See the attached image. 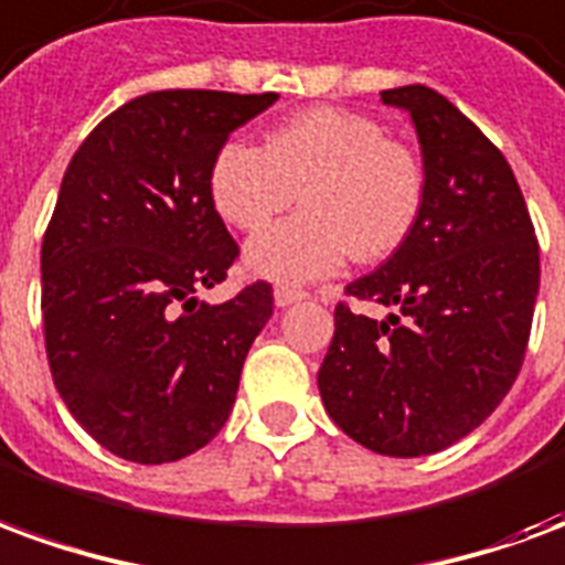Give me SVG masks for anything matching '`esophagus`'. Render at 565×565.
<instances>
[{"mask_svg": "<svg viewBox=\"0 0 565 565\" xmlns=\"http://www.w3.org/2000/svg\"><path fill=\"white\" fill-rule=\"evenodd\" d=\"M306 296V290H299V287H284V284H278V287H275V306L287 308L294 306V302H302Z\"/></svg>", "mask_w": 565, "mask_h": 565, "instance_id": "obj_1", "label": "esophagus"}]
</instances>
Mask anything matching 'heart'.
Segmentation results:
<instances>
[{
  "instance_id": "1",
  "label": "heart",
  "mask_w": 565,
  "mask_h": 565,
  "mask_svg": "<svg viewBox=\"0 0 565 565\" xmlns=\"http://www.w3.org/2000/svg\"><path fill=\"white\" fill-rule=\"evenodd\" d=\"M211 205L223 221L257 233L294 205L302 214L247 245V269L281 284L327 278L356 259L403 245L424 205V169L379 120L344 108H311L271 129L266 148L230 139L209 172Z\"/></svg>"
}]
</instances>
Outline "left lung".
<instances>
[{
	"label": "left lung",
	"instance_id": "1",
	"mask_svg": "<svg viewBox=\"0 0 565 565\" xmlns=\"http://www.w3.org/2000/svg\"><path fill=\"white\" fill-rule=\"evenodd\" d=\"M424 153V205L387 263L344 287L393 308L335 306L318 372L327 415L387 457L445 450L490 417L518 379L539 294V242L502 150L424 84L381 93Z\"/></svg>",
	"mask_w": 565,
	"mask_h": 565
}]
</instances>
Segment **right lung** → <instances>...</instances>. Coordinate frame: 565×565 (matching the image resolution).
Returning a JSON list of instances; mask_svg holds the SVG:
<instances>
[{"instance_id":"right-lung-1","label":"right lung","mask_w":565,"mask_h":565,"mask_svg":"<svg viewBox=\"0 0 565 565\" xmlns=\"http://www.w3.org/2000/svg\"><path fill=\"white\" fill-rule=\"evenodd\" d=\"M278 93L160 90L120 105L68 162L42 238L44 348L63 403L103 448L172 462L221 433L271 284L221 306L238 245L211 205L230 132Z\"/></svg>"}]
</instances>
